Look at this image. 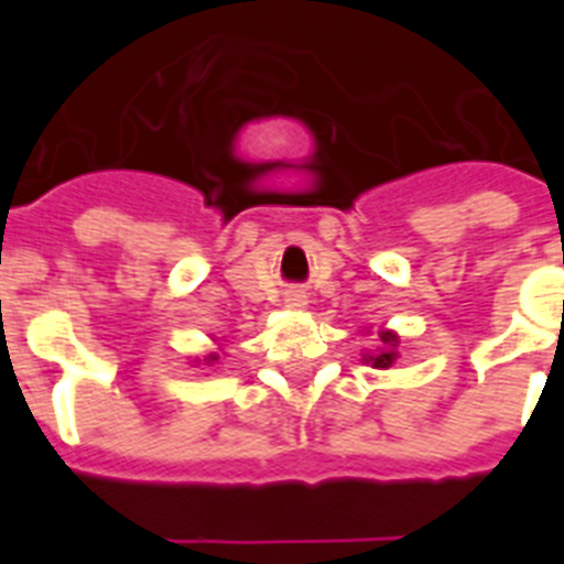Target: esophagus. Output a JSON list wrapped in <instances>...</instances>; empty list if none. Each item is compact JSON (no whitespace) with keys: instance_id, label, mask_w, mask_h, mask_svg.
<instances>
[{"instance_id":"esophagus-1","label":"esophagus","mask_w":564,"mask_h":564,"mask_svg":"<svg viewBox=\"0 0 564 564\" xmlns=\"http://www.w3.org/2000/svg\"><path fill=\"white\" fill-rule=\"evenodd\" d=\"M285 305L291 307V311H302V307H305L307 302H305V296H288Z\"/></svg>"}]
</instances>
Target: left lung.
<instances>
[{
	"label": "left lung",
	"mask_w": 564,
	"mask_h": 564,
	"mask_svg": "<svg viewBox=\"0 0 564 564\" xmlns=\"http://www.w3.org/2000/svg\"><path fill=\"white\" fill-rule=\"evenodd\" d=\"M378 350L376 352H361V361L372 370H390L392 364L398 361V344L401 336L395 330H378Z\"/></svg>",
	"instance_id": "1"
}]
</instances>
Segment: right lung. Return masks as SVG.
Returning <instances> with one entry per match:
<instances>
[{
	"mask_svg": "<svg viewBox=\"0 0 564 564\" xmlns=\"http://www.w3.org/2000/svg\"><path fill=\"white\" fill-rule=\"evenodd\" d=\"M217 347H220V350H223V344H217ZM217 361H220V352H208V356L203 358V364H206V367H212V364H217ZM197 364H200V361L194 358V367H197Z\"/></svg>",
	"mask_w": 564,
	"mask_h": 564,
	"instance_id": "add662e5",
	"label": "right lung"
}]
</instances>
